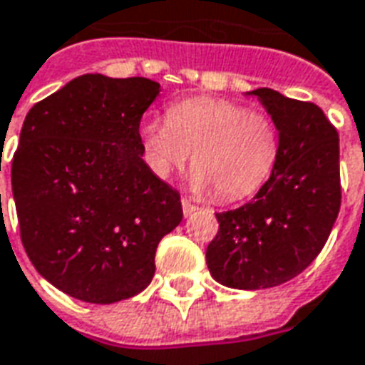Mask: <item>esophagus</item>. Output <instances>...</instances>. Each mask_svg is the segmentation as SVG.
Segmentation results:
<instances>
[{
    "label": "esophagus",
    "instance_id": "1",
    "mask_svg": "<svg viewBox=\"0 0 365 365\" xmlns=\"http://www.w3.org/2000/svg\"><path fill=\"white\" fill-rule=\"evenodd\" d=\"M180 204H182V213H185V217H188L190 213H194L196 210H198V207H196V205H194L190 200H186V198L180 200Z\"/></svg>",
    "mask_w": 365,
    "mask_h": 365
}]
</instances>
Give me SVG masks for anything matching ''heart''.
I'll list each match as a JSON object with an SVG mask.
<instances>
[{
    "mask_svg": "<svg viewBox=\"0 0 365 365\" xmlns=\"http://www.w3.org/2000/svg\"><path fill=\"white\" fill-rule=\"evenodd\" d=\"M142 140L152 171L167 179L192 153L196 188L219 202H237L259 190L281 153L275 119L259 109L215 98L173 103L167 120H148Z\"/></svg>",
    "mask_w": 365,
    "mask_h": 365,
    "instance_id": "heart-1",
    "label": "heart"
}]
</instances>
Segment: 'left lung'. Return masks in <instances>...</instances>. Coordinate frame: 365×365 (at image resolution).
<instances>
[{"instance_id":"8db88e82","label":"left lung","mask_w":365,"mask_h":365,"mask_svg":"<svg viewBox=\"0 0 365 365\" xmlns=\"http://www.w3.org/2000/svg\"><path fill=\"white\" fill-rule=\"evenodd\" d=\"M257 96L275 119L281 153L252 202L215 213L205 262L217 283L257 290L300 275L327 242L341 210L339 133L319 106L271 88Z\"/></svg>"}]
</instances>
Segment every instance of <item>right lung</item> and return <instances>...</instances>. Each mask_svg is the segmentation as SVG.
Segmentation results:
<instances>
[{
  "instance_id": "1",
  "label": "right lung",
  "mask_w": 365,
  "mask_h": 365,
  "mask_svg": "<svg viewBox=\"0 0 365 365\" xmlns=\"http://www.w3.org/2000/svg\"><path fill=\"white\" fill-rule=\"evenodd\" d=\"M160 94L144 76L82 75L24 119L11 185L21 240L65 294L113 304L152 283L180 194L142 160L140 120Z\"/></svg>"
}]
</instances>
